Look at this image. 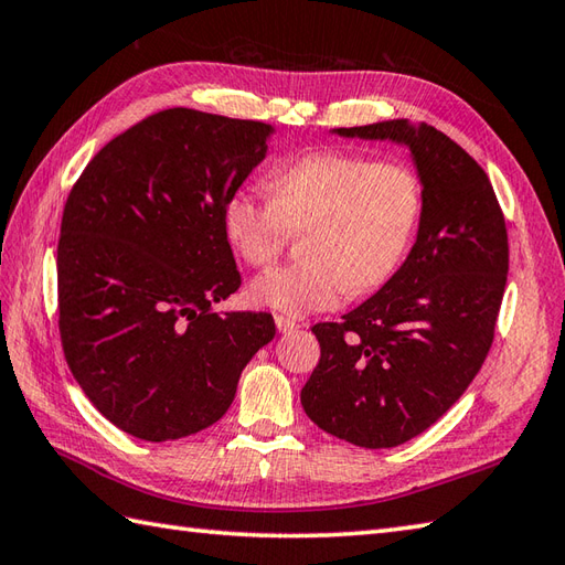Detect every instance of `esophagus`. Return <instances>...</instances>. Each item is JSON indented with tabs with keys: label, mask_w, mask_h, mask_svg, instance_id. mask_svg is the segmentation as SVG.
<instances>
[{
	"label": "esophagus",
	"mask_w": 565,
	"mask_h": 565,
	"mask_svg": "<svg viewBox=\"0 0 565 565\" xmlns=\"http://www.w3.org/2000/svg\"><path fill=\"white\" fill-rule=\"evenodd\" d=\"M274 322H276V330H279L281 334H289V332L298 330V322L291 320V318H286V316H276Z\"/></svg>",
	"instance_id": "1"
}]
</instances>
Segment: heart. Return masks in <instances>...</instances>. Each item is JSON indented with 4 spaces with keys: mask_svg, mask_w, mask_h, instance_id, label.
Listing matches in <instances>:
<instances>
[{
    "mask_svg": "<svg viewBox=\"0 0 565 565\" xmlns=\"http://www.w3.org/2000/svg\"><path fill=\"white\" fill-rule=\"evenodd\" d=\"M423 182L401 162L326 150L276 167L269 199L239 189L225 199L227 243L252 267H267L289 231H303L301 262L252 281L255 303L301 318L366 294L398 271L423 215Z\"/></svg>",
    "mask_w": 565,
    "mask_h": 565,
    "instance_id": "obj_1",
    "label": "heart"
}]
</instances>
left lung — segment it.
Masks as SVG:
<instances>
[{
    "label": "left lung",
    "mask_w": 565,
    "mask_h": 565,
    "mask_svg": "<svg viewBox=\"0 0 565 565\" xmlns=\"http://www.w3.org/2000/svg\"><path fill=\"white\" fill-rule=\"evenodd\" d=\"M332 136L388 140L423 182L415 245L381 289L318 322L320 362L301 391L306 415L364 449L431 427L483 366L508 281V231L486 172L435 126L407 118Z\"/></svg>",
    "instance_id": "8db88e82"
}]
</instances>
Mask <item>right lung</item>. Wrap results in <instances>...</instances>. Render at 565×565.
Masks as SVG:
<instances>
[{"label":"right lung","mask_w":565,"mask_h":565,"mask_svg":"<svg viewBox=\"0 0 565 565\" xmlns=\"http://www.w3.org/2000/svg\"><path fill=\"white\" fill-rule=\"evenodd\" d=\"M276 128L167 109L104 146L72 186L57 245L60 338L72 376L118 429L182 439L231 407L271 313L213 306L237 291L225 199Z\"/></svg>","instance_id":"obj_1"}]
</instances>
